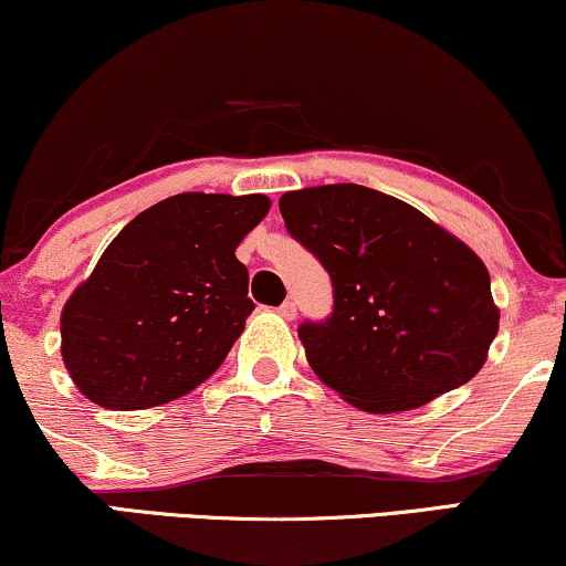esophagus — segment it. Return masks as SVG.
Returning <instances> with one entry per match:
<instances>
[{
    "mask_svg": "<svg viewBox=\"0 0 566 566\" xmlns=\"http://www.w3.org/2000/svg\"><path fill=\"white\" fill-rule=\"evenodd\" d=\"M279 313H282V318H287V322H292V318L297 316L295 303H292V301H284L282 305H279Z\"/></svg>",
    "mask_w": 566,
    "mask_h": 566,
    "instance_id": "1",
    "label": "esophagus"
}]
</instances>
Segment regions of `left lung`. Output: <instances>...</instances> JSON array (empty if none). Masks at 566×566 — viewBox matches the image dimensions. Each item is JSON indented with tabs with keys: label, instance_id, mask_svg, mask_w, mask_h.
I'll return each instance as SVG.
<instances>
[{
	"label": "left lung",
	"instance_id": "1",
	"mask_svg": "<svg viewBox=\"0 0 566 566\" xmlns=\"http://www.w3.org/2000/svg\"><path fill=\"white\" fill-rule=\"evenodd\" d=\"M279 210L332 276V316L297 329L324 385L364 411L395 413L482 369L499 308L485 263L459 237L360 184L284 192Z\"/></svg>",
	"mask_w": 566,
	"mask_h": 566
}]
</instances>
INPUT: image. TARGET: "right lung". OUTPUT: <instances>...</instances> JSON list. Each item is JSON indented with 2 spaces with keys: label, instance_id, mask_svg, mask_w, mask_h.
Wrapping results in <instances>:
<instances>
[{
  "label": "right lung",
  "instance_id": "right-lung-1",
  "mask_svg": "<svg viewBox=\"0 0 566 566\" xmlns=\"http://www.w3.org/2000/svg\"><path fill=\"white\" fill-rule=\"evenodd\" d=\"M265 195H174L128 221L67 297L63 360L92 403H168L223 364L253 313L234 250L269 213Z\"/></svg>",
  "mask_w": 566,
  "mask_h": 566
}]
</instances>
